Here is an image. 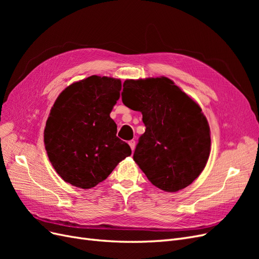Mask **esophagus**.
<instances>
[{
	"mask_svg": "<svg viewBox=\"0 0 259 259\" xmlns=\"http://www.w3.org/2000/svg\"><path fill=\"white\" fill-rule=\"evenodd\" d=\"M128 145H130V147H131V149H132V151H134L135 150V140H130V142H128Z\"/></svg>",
	"mask_w": 259,
	"mask_h": 259,
	"instance_id": "esophagus-1",
	"label": "esophagus"
}]
</instances>
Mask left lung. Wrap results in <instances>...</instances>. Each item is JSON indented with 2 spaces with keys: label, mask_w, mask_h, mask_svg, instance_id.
Returning <instances> with one entry per match:
<instances>
[{
  "label": "left lung",
  "mask_w": 259,
  "mask_h": 259,
  "mask_svg": "<svg viewBox=\"0 0 259 259\" xmlns=\"http://www.w3.org/2000/svg\"><path fill=\"white\" fill-rule=\"evenodd\" d=\"M123 104L140 111L146 126L134 161L155 187L176 192L204 169L209 126L200 106L165 76L123 83Z\"/></svg>",
  "instance_id": "1"
}]
</instances>
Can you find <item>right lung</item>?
<instances>
[{
    "label": "right lung",
    "mask_w": 259,
    "mask_h": 259,
    "mask_svg": "<svg viewBox=\"0 0 259 259\" xmlns=\"http://www.w3.org/2000/svg\"><path fill=\"white\" fill-rule=\"evenodd\" d=\"M119 79L92 75L62 91L44 130L49 159L66 183L90 189L111 174L130 146L116 137L110 112L120 98Z\"/></svg>",
    "instance_id": "obj_1"
}]
</instances>
